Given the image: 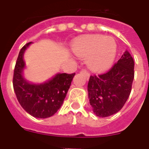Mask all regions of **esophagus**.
<instances>
[{"instance_id":"obj_1","label":"esophagus","mask_w":149,"mask_h":149,"mask_svg":"<svg viewBox=\"0 0 149 149\" xmlns=\"http://www.w3.org/2000/svg\"><path fill=\"white\" fill-rule=\"evenodd\" d=\"M81 73H82L83 74H84V76L86 77V78H89V73L88 72V71H86V69H82L81 71Z\"/></svg>"}]
</instances>
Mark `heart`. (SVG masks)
I'll list each match as a JSON object with an SVG mask.
<instances>
[{"label": "heart", "mask_w": 149, "mask_h": 149, "mask_svg": "<svg viewBox=\"0 0 149 149\" xmlns=\"http://www.w3.org/2000/svg\"><path fill=\"white\" fill-rule=\"evenodd\" d=\"M73 51L81 57L88 56L91 69L102 71L110 66L116 52V43L113 38L102 35H89L77 40Z\"/></svg>", "instance_id": "obj_1"}]
</instances>
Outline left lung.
Listing matches in <instances>:
<instances>
[{"mask_svg":"<svg viewBox=\"0 0 149 149\" xmlns=\"http://www.w3.org/2000/svg\"><path fill=\"white\" fill-rule=\"evenodd\" d=\"M134 62L128 51L107 72L91 75L88 83L89 103L97 116H110L123 107L131 94Z\"/></svg>","mask_w":149,"mask_h":149,"instance_id":"left-lung-1","label":"left lung"}]
</instances>
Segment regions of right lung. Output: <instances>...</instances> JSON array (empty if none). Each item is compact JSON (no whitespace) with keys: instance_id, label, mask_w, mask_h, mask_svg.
<instances>
[{"instance_id":"1","label":"right lung","mask_w":149,"mask_h":149,"mask_svg":"<svg viewBox=\"0 0 149 149\" xmlns=\"http://www.w3.org/2000/svg\"><path fill=\"white\" fill-rule=\"evenodd\" d=\"M30 43L24 45L18 54L13 74V89L24 110L33 117L45 119L60 108L75 73L57 74L48 82L37 85L27 82L22 76L23 55Z\"/></svg>"}]
</instances>
